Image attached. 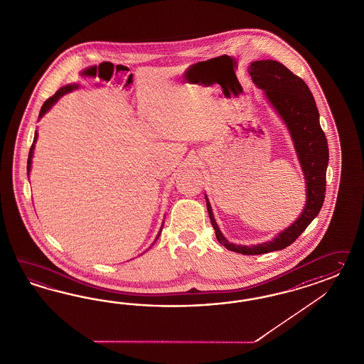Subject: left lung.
Instances as JSON below:
<instances>
[{
    "mask_svg": "<svg viewBox=\"0 0 364 364\" xmlns=\"http://www.w3.org/2000/svg\"><path fill=\"white\" fill-rule=\"evenodd\" d=\"M250 76L263 89L287 124L298 152L307 183V203L300 218L279 233L272 242L257 245H236L228 242L213 219L210 203L207 210L216 239L227 250L242 255H262L283 250L298 239L314 220L326 198V173L328 166V144L319 122L316 102L307 84L287 66L274 60H260L250 65Z\"/></svg>",
    "mask_w": 364,
    "mask_h": 364,
    "instance_id": "obj_1",
    "label": "left lung"
}]
</instances>
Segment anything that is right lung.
<instances>
[{"label":"right lung","mask_w":364,"mask_h":364,"mask_svg":"<svg viewBox=\"0 0 364 364\" xmlns=\"http://www.w3.org/2000/svg\"><path fill=\"white\" fill-rule=\"evenodd\" d=\"M73 88H77V87H76V85H68V87H63V88L58 89L52 97H49V99L45 101L44 105L41 107V110H40V116H38V117H43L45 114V112H48V110L50 109V107L55 104L57 100L60 99L61 96H64L68 92H70ZM36 140H37V133L34 134L33 144H32L31 151H29V157H28V172L31 171V164H32V156H33L34 143H36ZM159 236H160V233H159ZM159 236H157V237H159Z\"/></svg>","instance_id":"add662e5"}]
</instances>
